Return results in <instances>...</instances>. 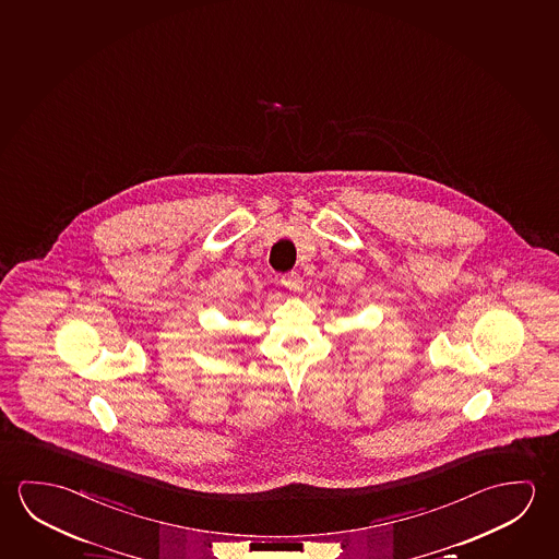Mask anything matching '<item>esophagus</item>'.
<instances>
[{"instance_id":"34e87169","label":"esophagus","mask_w":559,"mask_h":559,"mask_svg":"<svg viewBox=\"0 0 559 559\" xmlns=\"http://www.w3.org/2000/svg\"><path fill=\"white\" fill-rule=\"evenodd\" d=\"M282 284H284L287 289H292V292H302V287H305L302 277L297 274V272L285 274L284 277H282Z\"/></svg>"}]
</instances>
